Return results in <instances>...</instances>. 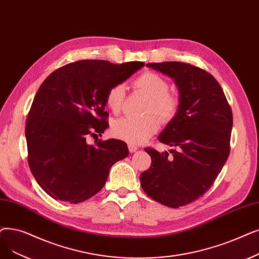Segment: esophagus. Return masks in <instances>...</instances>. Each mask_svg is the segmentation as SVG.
<instances>
[{"label": "esophagus", "instance_id": "esophagus-1", "mask_svg": "<svg viewBox=\"0 0 259 259\" xmlns=\"http://www.w3.org/2000/svg\"><path fill=\"white\" fill-rule=\"evenodd\" d=\"M128 148H129V151H130L131 153L136 152V151L139 149V148H138V146L133 145V144H128Z\"/></svg>", "mask_w": 259, "mask_h": 259}]
</instances>
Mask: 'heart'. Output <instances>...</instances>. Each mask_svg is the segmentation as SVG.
<instances>
[{"mask_svg": "<svg viewBox=\"0 0 259 259\" xmlns=\"http://www.w3.org/2000/svg\"><path fill=\"white\" fill-rule=\"evenodd\" d=\"M139 91L149 97L147 113H155L163 120H169L177 112L178 99L168 93L169 83L165 78L153 72L140 75L133 82ZM125 89L122 84H115L109 89L106 95V105L114 113L120 110ZM160 121L154 115L144 118L121 117L112 125V133L117 139L128 143L138 144L150 138L159 130Z\"/></svg>", "mask_w": 259, "mask_h": 259, "instance_id": "1", "label": "heart"}]
</instances>
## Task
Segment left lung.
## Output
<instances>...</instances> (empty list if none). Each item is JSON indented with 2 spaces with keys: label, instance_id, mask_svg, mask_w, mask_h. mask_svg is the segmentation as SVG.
<instances>
[{
  "label": "left lung",
  "instance_id": "left-lung-1",
  "mask_svg": "<svg viewBox=\"0 0 259 259\" xmlns=\"http://www.w3.org/2000/svg\"><path fill=\"white\" fill-rule=\"evenodd\" d=\"M172 78L179 92L175 116L157 137L174 149L146 148L151 166L140 176L144 192L159 203L178 208L203 196L230 154L233 114L218 81L189 63H147Z\"/></svg>",
  "mask_w": 259,
  "mask_h": 259
}]
</instances>
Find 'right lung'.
Instances as JSON below:
<instances>
[{"label":"right lung","mask_w":259,"mask_h":259,"mask_svg":"<svg viewBox=\"0 0 259 259\" xmlns=\"http://www.w3.org/2000/svg\"><path fill=\"white\" fill-rule=\"evenodd\" d=\"M145 65L81 60L53 72L40 85L27 116L28 165L41 188L56 200L79 203L104 187L110 168L128 156L127 144L87 142L109 127L106 95Z\"/></svg>","instance_id":"right-lung-1"}]
</instances>
